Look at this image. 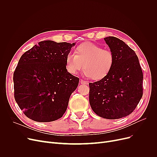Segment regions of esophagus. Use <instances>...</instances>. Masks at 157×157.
I'll use <instances>...</instances> for the list:
<instances>
[{"label":"esophagus","mask_w":157,"mask_h":157,"mask_svg":"<svg viewBox=\"0 0 157 157\" xmlns=\"http://www.w3.org/2000/svg\"><path fill=\"white\" fill-rule=\"evenodd\" d=\"M80 84H87L88 83V82H87L86 80H83V79H81L80 80Z\"/></svg>","instance_id":"esophagus-1"}]
</instances>
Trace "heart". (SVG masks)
Segmentation results:
<instances>
[{"instance_id": "obj_1", "label": "heart", "mask_w": 157, "mask_h": 157, "mask_svg": "<svg viewBox=\"0 0 157 157\" xmlns=\"http://www.w3.org/2000/svg\"><path fill=\"white\" fill-rule=\"evenodd\" d=\"M115 63V56L110 50L91 43L84 42L78 45L74 54L65 58V68L68 73L77 74L84 65V74L93 80L103 79L109 74Z\"/></svg>"}]
</instances>
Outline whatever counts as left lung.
Segmentation results:
<instances>
[{
	"instance_id": "1",
	"label": "left lung",
	"mask_w": 157,
	"mask_h": 157,
	"mask_svg": "<svg viewBox=\"0 0 157 157\" xmlns=\"http://www.w3.org/2000/svg\"><path fill=\"white\" fill-rule=\"evenodd\" d=\"M115 56L109 74L89 83V101L94 112L107 119L129 115L143 96L144 75L136 52L117 37L104 38Z\"/></svg>"
}]
</instances>
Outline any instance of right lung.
Segmentation results:
<instances>
[{
	"label": "right lung",
	"instance_id": "1",
	"mask_svg": "<svg viewBox=\"0 0 157 157\" xmlns=\"http://www.w3.org/2000/svg\"><path fill=\"white\" fill-rule=\"evenodd\" d=\"M75 44L44 40L20 58L13 73L14 98L24 115L36 122L63 115L79 78L68 73L65 58Z\"/></svg>",
	"mask_w": 157,
	"mask_h": 157
}]
</instances>
